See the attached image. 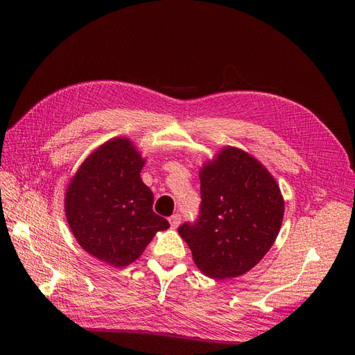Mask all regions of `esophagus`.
<instances>
[{"instance_id": "esophagus-1", "label": "esophagus", "mask_w": 355, "mask_h": 355, "mask_svg": "<svg viewBox=\"0 0 355 355\" xmlns=\"http://www.w3.org/2000/svg\"><path fill=\"white\" fill-rule=\"evenodd\" d=\"M168 222H170V227L176 230L179 227V223H180V214H173V216L168 219Z\"/></svg>"}]
</instances>
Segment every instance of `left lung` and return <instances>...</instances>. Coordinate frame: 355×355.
Returning a JSON list of instances; mask_svg holds the SVG:
<instances>
[{"label": "left lung", "mask_w": 355, "mask_h": 355, "mask_svg": "<svg viewBox=\"0 0 355 355\" xmlns=\"http://www.w3.org/2000/svg\"><path fill=\"white\" fill-rule=\"evenodd\" d=\"M201 206L178 232L198 270L225 280L250 271L282 228L284 198L274 176L249 153L225 146L200 170Z\"/></svg>", "instance_id": "1"}]
</instances>
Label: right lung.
I'll return each mask as SVG.
<instances>
[{"label":"right lung","instance_id":"1","mask_svg":"<svg viewBox=\"0 0 355 355\" xmlns=\"http://www.w3.org/2000/svg\"><path fill=\"white\" fill-rule=\"evenodd\" d=\"M145 158L128 137H114L83 161L65 192L75 240L90 256L124 268L144 253L168 222L153 210L154 196L141 178Z\"/></svg>","mask_w":355,"mask_h":355}]
</instances>
